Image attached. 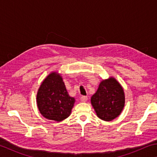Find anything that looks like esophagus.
I'll return each mask as SVG.
<instances>
[{
  "label": "esophagus",
  "mask_w": 157,
  "mask_h": 157,
  "mask_svg": "<svg viewBox=\"0 0 157 157\" xmlns=\"http://www.w3.org/2000/svg\"><path fill=\"white\" fill-rule=\"evenodd\" d=\"M87 100H88V98H87V96H84V95H83V96H82L80 98V100H81V102H86Z\"/></svg>",
  "instance_id": "esophagus-1"
}]
</instances>
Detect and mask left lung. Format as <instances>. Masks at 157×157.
I'll return each instance as SVG.
<instances>
[{
    "label": "left lung",
    "mask_w": 157,
    "mask_h": 157,
    "mask_svg": "<svg viewBox=\"0 0 157 157\" xmlns=\"http://www.w3.org/2000/svg\"><path fill=\"white\" fill-rule=\"evenodd\" d=\"M98 118L111 121L118 117L124 105V94L121 84L111 78L100 82L96 93L91 98Z\"/></svg>",
    "instance_id": "obj_1"
}]
</instances>
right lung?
<instances>
[{"instance_id":"right-lung-1","label":"right lung","mask_w":157,"mask_h":157,"mask_svg":"<svg viewBox=\"0 0 157 157\" xmlns=\"http://www.w3.org/2000/svg\"><path fill=\"white\" fill-rule=\"evenodd\" d=\"M36 102L42 116L60 122L70 116L75 98L68 95L62 77L52 73L39 87Z\"/></svg>"}]
</instances>
